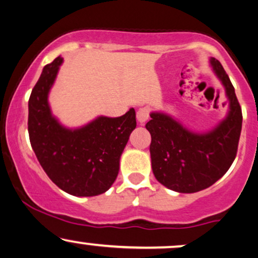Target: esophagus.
<instances>
[{"instance_id": "obj_1", "label": "esophagus", "mask_w": 258, "mask_h": 258, "mask_svg": "<svg viewBox=\"0 0 258 258\" xmlns=\"http://www.w3.org/2000/svg\"><path fill=\"white\" fill-rule=\"evenodd\" d=\"M136 118H138L139 123L141 124H145L147 122L149 118V110L147 107H141V109H139L138 112H136Z\"/></svg>"}]
</instances>
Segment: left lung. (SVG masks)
<instances>
[{
	"instance_id": "left-lung-1",
	"label": "left lung",
	"mask_w": 258,
	"mask_h": 258,
	"mask_svg": "<svg viewBox=\"0 0 258 258\" xmlns=\"http://www.w3.org/2000/svg\"><path fill=\"white\" fill-rule=\"evenodd\" d=\"M209 62L226 92L225 119L207 133L191 132L164 112H152L146 124L152 136L149 152L154 176L177 192H197L213 185L227 172L237 154L243 122L240 105L221 63L214 57Z\"/></svg>"
}]
</instances>
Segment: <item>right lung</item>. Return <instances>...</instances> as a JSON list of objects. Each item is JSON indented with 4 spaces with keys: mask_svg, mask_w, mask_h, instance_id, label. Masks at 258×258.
Returning <instances> with one entry per match:
<instances>
[{
    "mask_svg": "<svg viewBox=\"0 0 258 258\" xmlns=\"http://www.w3.org/2000/svg\"><path fill=\"white\" fill-rule=\"evenodd\" d=\"M61 56L44 67L28 100L32 149L50 179L73 196L100 195L119 171V159L136 128L135 110L120 117L99 116L81 128H66L53 116L47 97L56 80Z\"/></svg>",
    "mask_w": 258,
    "mask_h": 258,
    "instance_id": "1",
    "label": "right lung"
}]
</instances>
